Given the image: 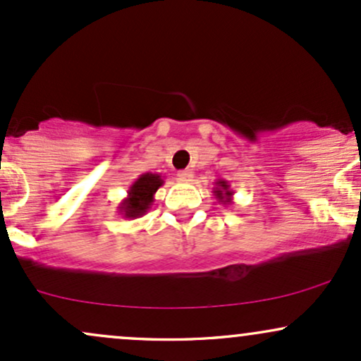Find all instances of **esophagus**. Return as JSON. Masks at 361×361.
I'll return each mask as SVG.
<instances>
[{
    "instance_id": "1",
    "label": "esophagus",
    "mask_w": 361,
    "mask_h": 361,
    "mask_svg": "<svg viewBox=\"0 0 361 361\" xmlns=\"http://www.w3.org/2000/svg\"><path fill=\"white\" fill-rule=\"evenodd\" d=\"M176 180L180 181V183H190V181L193 180V171H190V169H181V171H178Z\"/></svg>"
}]
</instances>
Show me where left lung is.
<instances>
[{"instance_id":"1","label":"left lung","mask_w":361,"mask_h":361,"mask_svg":"<svg viewBox=\"0 0 361 361\" xmlns=\"http://www.w3.org/2000/svg\"><path fill=\"white\" fill-rule=\"evenodd\" d=\"M212 193H214V197L217 198L219 204H222V205L233 204L234 190H231L229 181L222 180V178H221V180L215 181V186L212 188Z\"/></svg>"}]
</instances>
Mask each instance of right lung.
I'll use <instances>...</instances> for the list:
<instances>
[{
    "mask_svg": "<svg viewBox=\"0 0 361 361\" xmlns=\"http://www.w3.org/2000/svg\"><path fill=\"white\" fill-rule=\"evenodd\" d=\"M164 185L157 173H144L127 190V197L118 204V214L123 219H139L147 214L154 202V193Z\"/></svg>",
    "mask_w": 361,
    "mask_h": 361,
    "instance_id": "1",
    "label": "right lung"
}]
</instances>
